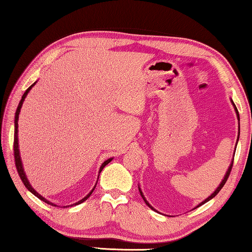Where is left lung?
<instances>
[{
    "label": "left lung",
    "mask_w": 252,
    "mask_h": 252,
    "mask_svg": "<svg viewBox=\"0 0 252 252\" xmlns=\"http://www.w3.org/2000/svg\"><path fill=\"white\" fill-rule=\"evenodd\" d=\"M232 104H233V106H234V109H236V112H237V117H238V119H239V112H238V110H237V106L236 105H234V103H233V102H232ZM239 134H240V129H239ZM238 139H239V135H238ZM238 142V141H237ZM232 164H233V160H232V162H231V164H230V167H229V169H228V171H227V173H225V176H224V178H223V180H222V182H221L220 183V186L218 187V188H217V190L215 191V192H213L211 195H210V197H209V198H207L206 200H204V201H202L201 203H200L199 204V206L198 207H200V206H202V204L203 203H206V202H208L209 201V200H211L212 198H215L216 197V195L217 194H218L219 193V191L221 190V189H222V188H223V186H224V183L225 182H227V180H228V178H229V176H230V172H231V169H232ZM139 191H140V193H141V197L143 198V200H144V202H146L147 203V206L149 207V208H151L152 209V210H155V209H153L151 206H150V204H149V202L147 201V200H146V198H144L143 197V193H142V191H141V189H140V188H139Z\"/></svg>",
    "instance_id": "obj_1"
}]
</instances>
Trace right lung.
<instances>
[{
	"label": "right lung",
	"instance_id": "add662e5",
	"mask_svg": "<svg viewBox=\"0 0 252 252\" xmlns=\"http://www.w3.org/2000/svg\"><path fill=\"white\" fill-rule=\"evenodd\" d=\"M34 84H35V83H33V84L31 85V87H30V88L28 89V90L24 92V94L22 95V99H21L20 103H19V105H18V109H16V112H15V118H14V143H13V149H14V161H15L16 169H18L19 176H20V178H21V180H22V182L24 183V186L27 187V189H28L29 191H31V192H32L34 195H35V197H37V198H39L40 200H42V201H44L45 203H48V204H51V206L57 207V204H54V203H52V202L48 201V200L44 199L43 197H42V195H40V194L37 193L36 191L34 190L33 188L31 187V185H30V182L28 181L27 176H25V173H24V170H23V167H22V162H21V158H20L19 143H18V120H19V114H20V110H21V108H22V104H23V101H24V99H25V96H27V94L29 93V91L31 90V88L33 87ZM111 160H112V159H108V160L103 162V164H102V165H101V168H100V172L102 171V169H103V168L105 167V165L108 164ZM94 188H95V187H94ZM94 188H93L91 192L89 193V194L87 195V197H84L82 200H80L79 202H76V203H74V204H80V203H82L83 201H85V200H87L89 197H90L91 193L93 192V190H94ZM72 206H73V204H72Z\"/></svg>",
	"mask_w": 252,
	"mask_h": 252
}]
</instances>
